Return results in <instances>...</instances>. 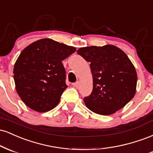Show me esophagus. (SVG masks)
<instances>
[{
    "mask_svg": "<svg viewBox=\"0 0 153 153\" xmlns=\"http://www.w3.org/2000/svg\"><path fill=\"white\" fill-rule=\"evenodd\" d=\"M72 85H73L74 87L77 88V87H79V82H75V83H73Z\"/></svg>",
    "mask_w": 153,
    "mask_h": 153,
    "instance_id": "esophagus-1",
    "label": "esophagus"
}]
</instances>
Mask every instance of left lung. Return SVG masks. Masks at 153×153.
Returning a JSON list of instances; mask_svg holds the SVG:
<instances>
[{
  "mask_svg": "<svg viewBox=\"0 0 153 153\" xmlns=\"http://www.w3.org/2000/svg\"><path fill=\"white\" fill-rule=\"evenodd\" d=\"M88 62L93 76V89L84 102L89 109L101 115L120 110L134 97L137 75L126 53L113 45L87 46L77 50Z\"/></svg>",
  "mask_w": 153,
  "mask_h": 153,
  "instance_id": "1",
  "label": "left lung"
}]
</instances>
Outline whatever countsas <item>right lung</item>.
<instances>
[{
	"label": "right lung",
	"instance_id": "right-lung-1",
	"mask_svg": "<svg viewBox=\"0 0 153 153\" xmlns=\"http://www.w3.org/2000/svg\"><path fill=\"white\" fill-rule=\"evenodd\" d=\"M75 51L76 48L50 39L38 40L23 50L14 65L13 78L27 107L46 112L58 105L67 88L62 61Z\"/></svg>",
	"mask_w": 153,
	"mask_h": 153
}]
</instances>
